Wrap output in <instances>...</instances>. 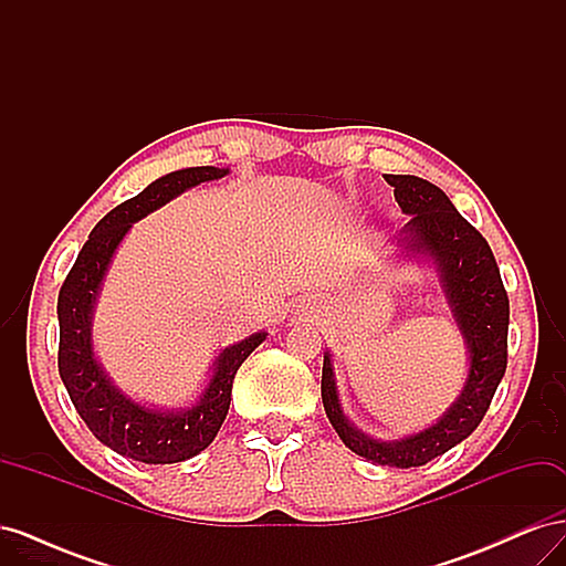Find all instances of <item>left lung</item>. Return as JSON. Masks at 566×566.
Listing matches in <instances>:
<instances>
[{"instance_id":"8db88e82","label":"left lung","mask_w":566,"mask_h":566,"mask_svg":"<svg viewBox=\"0 0 566 566\" xmlns=\"http://www.w3.org/2000/svg\"><path fill=\"white\" fill-rule=\"evenodd\" d=\"M399 208L410 214L408 248L439 264L441 283L470 349V375L460 399L430 430L401 441H375L342 416L331 356L323 358L321 397L331 424L356 455L389 468H420L468 439L484 420L507 368L510 300L499 264L470 221L434 184L410 175H385Z\"/></svg>"}]
</instances>
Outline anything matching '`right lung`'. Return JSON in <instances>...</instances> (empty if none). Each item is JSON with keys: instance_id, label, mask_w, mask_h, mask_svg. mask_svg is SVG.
Here are the masks:
<instances>
[{"instance_id": "1", "label": "right lung", "mask_w": 566, "mask_h": 566, "mask_svg": "<svg viewBox=\"0 0 566 566\" xmlns=\"http://www.w3.org/2000/svg\"><path fill=\"white\" fill-rule=\"evenodd\" d=\"M229 169L188 167L153 181L139 196L119 202L90 233L59 293V373L71 401L92 434L115 453L169 465L205 451L214 441L231 403L238 368L266 337L256 333L219 354L202 399L184 413H160L129 401L96 364L92 352V310L111 256L132 221L158 210L186 188L224 177Z\"/></svg>"}]
</instances>
